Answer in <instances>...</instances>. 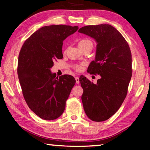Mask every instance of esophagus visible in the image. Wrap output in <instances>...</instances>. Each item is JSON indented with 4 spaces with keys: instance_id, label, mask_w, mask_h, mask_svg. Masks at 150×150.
Segmentation results:
<instances>
[{
    "instance_id": "obj_1",
    "label": "esophagus",
    "mask_w": 150,
    "mask_h": 150,
    "mask_svg": "<svg viewBox=\"0 0 150 150\" xmlns=\"http://www.w3.org/2000/svg\"><path fill=\"white\" fill-rule=\"evenodd\" d=\"M75 81H76V83H77V84H79V77H75Z\"/></svg>"
}]
</instances>
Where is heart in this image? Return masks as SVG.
Returning a JSON list of instances; mask_svg holds the SVG:
<instances>
[{"instance_id": "b5f03b06", "label": "heart", "mask_w": 150, "mask_h": 150, "mask_svg": "<svg viewBox=\"0 0 150 150\" xmlns=\"http://www.w3.org/2000/svg\"><path fill=\"white\" fill-rule=\"evenodd\" d=\"M78 45L80 47V49L82 50L87 46H93V42L87 38H83L78 42ZM83 64L75 65L74 66V69L75 70L77 71H80L83 69Z\"/></svg>"}]
</instances>
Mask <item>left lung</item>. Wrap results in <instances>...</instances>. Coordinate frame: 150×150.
<instances>
[{
    "mask_svg": "<svg viewBox=\"0 0 150 150\" xmlns=\"http://www.w3.org/2000/svg\"><path fill=\"white\" fill-rule=\"evenodd\" d=\"M79 32L97 42L95 60L90 63L87 72L100 77L96 84L80 77L83 108L91 120L105 121L120 108L128 93L132 75L131 51L122 35L111 25H88Z\"/></svg>",
    "mask_w": 150,
    "mask_h": 150,
    "instance_id": "left-lung-1",
    "label": "left lung"
}]
</instances>
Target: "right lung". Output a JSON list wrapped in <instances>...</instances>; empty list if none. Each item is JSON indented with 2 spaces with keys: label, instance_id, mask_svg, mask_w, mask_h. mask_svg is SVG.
<instances>
[{
  "label": "right lung",
  "instance_id": "obj_1",
  "mask_svg": "<svg viewBox=\"0 0 150 150\" xmlns=\"http://www.w3.org/2000/svg\"><path fill=\"white\" fill-rule=\"evenodd\" d=\"M78 26L51 25L30 35L20 50L17 73L28 106L45 120L57 118L65 104L75 78L69 75L56 77L51 73L54 62L63 58V41L78 30Z\"/></svg>",
  "mask_w": 150,
  "mask_h": 150
}]
</instances>
